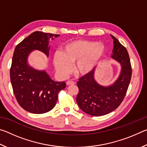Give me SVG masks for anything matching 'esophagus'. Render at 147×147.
Returning <instances> with one entry per match:
<instances>
[{"label": "esophagus", "mask_w": 147, "mask_h": 147, "mask_svg": "<svg viewBox=\"0 0 147 147\" xmlns=\"http://www.w3.org/2000/svg\"><path fill=\"white\" fill-rule=\"evenodd\" d=\"M67 86H71V85H74L75 84V82H74L73 81H67Z\"/></svg>", "instance_id": "esophagus-1"}]
</instances>
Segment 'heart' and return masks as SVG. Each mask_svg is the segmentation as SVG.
Returning a JSON list of instances; mask_svg holds the SVG:
<instances>
[{"mask_svg": "<svg viewBox=\"0 0 147 147\" xmlns=\"http://www.w3.org/2000/svg\"><path fill=\"white\" fill-rule=\"evenodd\" d=\"M106 53V47L93 41L76 40L66 43L61 53L54 56V65L58 75L65 78L73 71L76 75L85 76L94 71Z\"/></svg>", "mask_w": 147, "mask_h": 147, "instance_id": "1", "label": "heart"}]
</instances>
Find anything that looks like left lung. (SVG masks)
Segmentation results:
<instances>
[{
	"label": "left lung",
	"instance_id": "obj_1",
	"mask_svg": "<svg viewBox=\"0 0 147 147\" xmlns=\"http://www.w3.org/2000/svg\"><path fill=\"white\" fill-rule=\"evenodd\" d=\"M113 49L111 58L120 64L118 78L109 86L98 84L94 77V69L77 82L79 93L76 102L84 112L92 116L104 115L117 109L123 100L130 84L131 68L126 49L112 35Z\"/></svg>",
	"mask_w": 147,
	"mask_h": 147
}]
</instances>
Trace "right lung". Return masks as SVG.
I'll list each match as a JSON object with an SVG mask.
<instances>
[{
    "label": "right lung",
    "mask_w": 147,
    "mask_h": 147,
    "mask_svg": "<svg viewBox=\"0 0 147 147\" xmlns=\"http://www.w3.org/2000/svg\"><path fill=\"white\" fill-rule=\"evenodd\" d=\"M58 34L34 32L15 49L10 80L17 102L26 111L36 114L51 111L56 105L58 93L65 88V82H56L45 70H38L28 63L32 52L39 51L49 57L50 41Z\"/></svg>",
    "instance_id": "obj_1"
}]
</instances>
